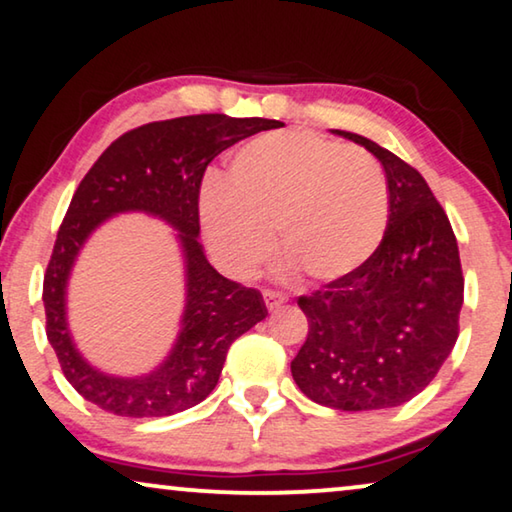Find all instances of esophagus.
<instances>
[{
	"label": "esophagus",
	"instance_id": "34e87169",
	"mask_svg": "<svg viewBox=\"0 0 512 512\" xmlns=\"http://www.w3.org/2000/svg\"><path fill=\"white\" fill-rule=\"evenodd\" d=\"M287 301V296L285 294H280V292H271V289H266L264 292V303H266V308L269 310H276V308H280L282 303Z\"/></svg>",
	"mask_w": 512,
	"mask_h": 512
}]
</instances>
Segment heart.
<instances>
[{
  "instance_id": "heart-1",
  "label": "heart",
  "mask_w": 512,
  "mask_h": 512,
  "mask_svg": "<svg viewBox=\"0 0 512 512\" xmlns=\"http://www.w3.org/2000/svg\"><path fill=\"white\" fill-rule=\"evenodd\" d=\"M391 197L375 158L310 131L259 135L236 151L227 181L200 193L204 234L227 276L255 278L276 255L312 280L361 269L384 241Z\"/></svg>"
}]
</instances>
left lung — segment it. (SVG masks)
<instances>
[{
	"label": "left lung",
	"instance_id": "1",
	"mask_svg": "<svg viewBox=\"0 0 512 512\" xmlns=\"http://www.w3.org/2000/svg\"><path fill=\"white\" fill-rule=\"evenodd\" d=\"M386 172L391 216L361 269L299 296L308 338L292 361L296 386L340 411L400 407L437 377L460 333L464 278L446 211L418 170L368 137Z\"/></svg>",
	"mask_w": 512,
	"mask_h": 512
}]
</instances>
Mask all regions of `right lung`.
Listing matches in <instances>:
<instances>
[{
	"label": "right lung",
	"instance_id": "obj_1",
	"mask_svg": "<svg viewBox=\"0 0 512 512\" xmlns=\"http://www.w3.org/2000/svg\"><path fill=\"white\" fill-rule=\"evenodd\" d=\"M285 126L276 119L193 114L154 121L114 140L75 190L43 278L45 333L64 377L82 398L110 414L172 416L195 407L216 388L227 349L266 317L257 289L227 280L204 255L200 186L220 151L259 131ZM142 210L178 230L187 266L182 331L166 361L149 376L114 378L91 366L74 347L65 319V287L90 232L117 212Z\"/></svg>",
	"mask_w": 512,
	"mask_h": 512
}]
</instances>
